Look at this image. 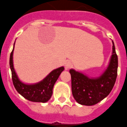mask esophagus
Listing matches in <instances>:
<instances>
[{"instance_id":"1","label":"esophagus","mask_w":127,"mask_h":127,"mask_svg":"<svg viewBox=\"0 0 127 127\" xmlns=\"http://www.w3.org/2000/svg\"><path fill=\"white\" fill-rule=\"evenodd\" d=\"M71 61H67L65 63V68H66V69H68V68H70V67L71 66Z\"/></svg>"}]
</instances>
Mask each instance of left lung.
<instances>
[{
  "mask_svg": "<svg viewBox=\"0 0 127 127\" xmlns=\"http://www.w3.org/2000/svg\"><path fill=\"white\" fill-rule=\"evenodd\" d=\"M112 51L107 68L97 77H90L83 73L70 69L71 91L79 104L90 106L96 104L109 95L114 87L118 71V56L113 41Z\"/></svg>",
  "mask_w": 127,
  "mask_h": 127,
  "instance_id": "8db88e82",
  "label": "left lung"
}]
</instances>
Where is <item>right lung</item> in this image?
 I'll return each mask as SVG.
<instances>
[{
	"label": "right lung",
	"mask_w": 127,
	"mask_h": 127,
	"mask_svg": "<svg viewBox=\"0 0 127 127\" xmlns=\"http://www.w3.org/2000/svg\"><path fill=\"white\" fill-rule=\"evenodd\" d=\"M15 44L10 55L9 66L11 70L12 80L15 89L25 99L34 102L45 103L50 100L52 95V90L55 83L61 72L64 70L63 66L52 70L42 80L34 84H26L21 81L16 74L13 64V51Z\"/></svg>",
	"instance_id": "add662e5"
}]
</instances>
